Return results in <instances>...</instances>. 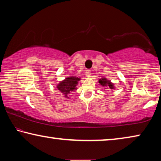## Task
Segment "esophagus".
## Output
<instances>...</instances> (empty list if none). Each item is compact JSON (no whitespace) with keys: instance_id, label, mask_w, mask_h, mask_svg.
Returning a JSON list of instances; mask_svg holds the SVG:
<instances>
[{"instance_id":"obj_1","label":"esophagus","mask_w":161,"mask_h":161,"mask_svg":"<svg viewBox=\"0 0 161 161\" xmlns=\"http://www.w3.org/2000/svg\"><path fill=\"white\" fill-rule=\"evenodd\" d=\"M86 76L87 77H90V75H91V71L90 69H87L86 71Z\"/></svg>"}]
</instances>
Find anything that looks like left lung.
Listing matches in <instances>:
<instances>
[{"instance_id": "8db88e82", "label": "left lung", "mask_w": 161, "mask_h": 161, "mask_svg": "<svg viewBox=\"0 0 161 161\" xmlns=\"http://www.w3.org/2000/svg\"><path fill=\"white\" fill-rule=\"evenodd\" d=\"M99 85L104 86L105 89H110V90H113V89H114V84L112 83L110 81L107 80V78L103 77L101 78L100 80H99Z\"/></svg>"}]
</instances>
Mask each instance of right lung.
<instances>
[{
	"label": "right lung",
	"instance_id": "add662e5",
	"mask_svg": "<svg viewBox=\"0 0 161 161\" xmlns=\"http://www.w3.org/2000/svg\"><path fill=\"white\" fill-rule=\"evenodd\" d=\"M81 80L80 77L77 76H69L65 78V80L60 81L59 83L57 85V88L58 91L61 92L66 98L69 97V94L71 92H74L77 90L76 86L78 85L79 81Z\"/></svg>",
	"mask_w": 161,
	"mask_h": 161
}]
</instances>
